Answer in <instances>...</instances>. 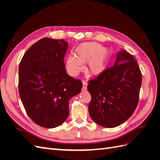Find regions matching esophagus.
<instances>
[{
    "mask_svg": "<svg viewBox=\"0 0 160 160\" xmlns=\"http://www.w3.org/2000/svg\"><path fill=\"white\" fill-rule=\"evenodd\" d=\"M87 87H88V83L87 82L83 81V91H86L87 90Z\"/></svg>",
    "mask_w": 160,
    "mask_h": 160,
    "instance_id": "34e87169",
    "label": "esophagus"
}]
</instances>
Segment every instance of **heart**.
<instances>
[{
  "label": "heart",
  "instance_id": "heart-1",
  "mask_svg": "<svg viewBox=\"0 0 160 160\" xmlns=\"http://www.w3.org/2000/svg\"><path fill=\"white\" fill-rule=\"evenodd\" d=\"M111 52L109 49L103 47L96 42L81 43L74 51V57H66L65 65L67 72L72 76H76L82 69V64L85 63V70L89 74L98 76L107 68Z\"/></svg>",
  "mask_w": 160,
  "mask_h": 160
}]
</instances>
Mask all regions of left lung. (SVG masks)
<instances>
[{"label": "left lung", "instance_id": "obj_1", "mask_svg": "<svg viewBox=\"0 0 160 160\" xmlns=\"http://www.w3.org/2000/svg\"><path fill=\"white\" fill-rule=\"evenodd\" d=\"M142 80L135 58L124 49L119 51L113 66L89 81L91 118L104 128L122 124L137 107Z\"/></svg>", "mask_w": 160, "mask_h": 160}]
</instances>
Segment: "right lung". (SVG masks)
<instances>
[{"label":"right lung","mask_w":160,"mask_h":160,"mask_svg":"<svg viewBox=\"0 0 160 160\" xmlns=\"http://www.w3.org/2000/svg\"><path fill=\"white\" fill-rule=\"evenodd\" d=\"M68 42L43 38L24 54L18 67L19 95L27 115L45 128L59 126L69 116V101L82 89L67 73L63 58Z\"/></svg>","instance_id":"add662e5"}]
</instances>
